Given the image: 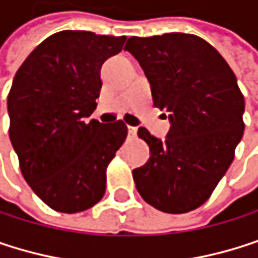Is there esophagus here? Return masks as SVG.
Returning <instances> with one entry per match:
<instances>
[{"label":"esophagus","mask_w":258,"mask_h":258,"mask_svg":"<svg viewBox=\"0 0 258 258\" xmlns=\"http://www.w3.org/2000/svg\"><path fill=\"white\" fill-rule=\"evenodd\" d=\"M128 135H130L132 138H136V135H138V128H136V126H128Z\"/></svg>","instance_id":"34e87169"}]
</instances>
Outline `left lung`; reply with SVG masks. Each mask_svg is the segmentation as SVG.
Here are the masks:
<instances>
[{
  "instance_id": "8db88e82",
  "label": "left lung",
  "mask_w": 258,
  "mask_h": 258,
  "mask_svg": "<svg viewBox=\"0 0 258 258\" xmlns=\"http://www.w3.org/2000/svg\"><path fill=\"white\" fill-rule=\"evenodd\" d=\"M125 51L142 66L154 105L169 111L165 142L145 126L138 136L151 151L133 171L136 189L154 209L187 213L203 206L230 168L245 130V99L225 58L186 33L128 39Z\"/></svg>"
}]
</instances>
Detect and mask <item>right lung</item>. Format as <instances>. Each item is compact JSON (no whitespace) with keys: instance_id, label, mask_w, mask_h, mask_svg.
I'll list each match as a JSON object with an SVG mask.
<instances>
[{"instance_id":"1","label":"right lung","mask_w":258,"mask_h":258,"mask_svg":"<svg viewBox=\"0 0 258 258\" xmlns=\"http://www.w3.org/2000/svg\"><path fill=\"white\" fill-rule=\"evenodd\" d=\"M125 36L63 30L39 43L18 69L7 96L9 136L33 192L52 210L78 213L105 194L107 166L126 139L122 120L89 116L101 66Z\"/></svg>"}]
</instances>
